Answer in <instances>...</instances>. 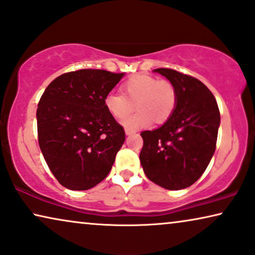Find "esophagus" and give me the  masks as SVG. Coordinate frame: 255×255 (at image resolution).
<instances>
[{
    "label": "esophagus",
    "instance_id": "obj_1",
    "mask_svg": "<svg viewBox=\"0 0 255 255\" xmlns=\"http://www.w3.org/2000/svg\"><path fill=\"white\" fill-rule=\"evenodd\" d=\"M135 130H132V128H125V133H127L128 135H130V134H133V133H135Z\"/></svg>",
    "mask_w": 255,
    "mask_h": 255
}]
</instances>
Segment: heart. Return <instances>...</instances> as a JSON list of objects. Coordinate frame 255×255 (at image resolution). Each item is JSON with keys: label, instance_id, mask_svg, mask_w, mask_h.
Returning a JSON list of instances; mask_svg holds the SVG:
<instances>
[{"label": "heart", "instance_id": "heart-1", "mask_svg": "<svg viewBox=\"0 0 255 255\" xmlns=\"http://www.w3.org/2000/svg\"><path fill=\"white\" fill-rule=\"evenodd\" d=\"M121 89L122 94H108L104 104L117 120H124L137 108L138 113L123 122L127 128L146 127L153 120L158 124L165 123L175 110L176 90L168 80L138 74L128 79Z\"/></svg>", "mask_w": 255, "mask_h": 255}]
</instances>
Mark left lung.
Listing matches in <instances>:
<instances>
[{
    "mask_svg": "<svg viewBox=\"0 0 255 255\" xmlns=\"http://www.w3.org/2000/svg\"><path fill=\"white\" fill-rule=\"evenodd\" d=\"M176 90V107L162 127L142 131L140 163L152 182L169 190L200 179L216 149L221 123L218 104L208 87L194 76L156 68Z\"/></svg>",
    "mask_w": 255,
    "mask_h": 255,
    "instance_id": "obj_1",
    "label": "left lung"
}]
</instances>
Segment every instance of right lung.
<instances>
[{
	"label": "right lung",
	"instance_id": "add662e5",
	"mask_svg": "<svg viewBox=\"0 0 255 255\" xmlns=\"http://www.w3.org/2000/svg\"><path fill=\"white\" fill-rule=\"evenodd\" d=\"M123 73L79 69L55 78L37 109L38 142L61 186L87 190L106 179L125 132L107 110L104 99Z\"/></svg>",
	"mask_w": 255,
	"mask_h": 255
}]
</instances>
